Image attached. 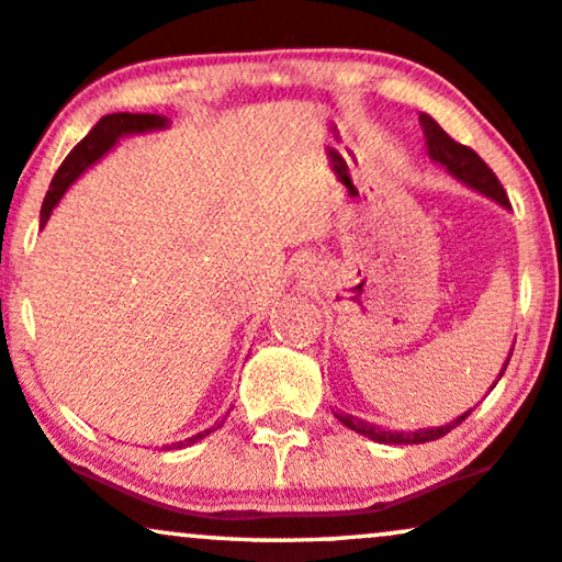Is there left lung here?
I'll use <instances>...</instances> for the list:
<instances>
[{"label":"left lung","mask_w":562,"mask_h":562,"mask_svg":"<svg viewBox=\"0 0 562 562\" xmlns=\"http://www.w3.org/2000/svg\"><path fill=\"white\" fill-rule=\"evenodd\" d=\"M420 128H424L426 144H428V155H431V160L445 165V168L450 170L454 178H460V181L468 183L471 189H476V191H481V194L492 196L494 202L510 207V200H507V191L503 189V183H499V178L494 176V170L484 160H481L476 151H473L471 147H465V144L454 142V138L447 134V131L441 128V125L434 121V117L420 115ZM507 362H510V358H507ZM507 362H505V368H507ZM505 368L499 371V379H503ZM494 384H497V381H494ZM334 415L347 428H352V431L362 434V437L379 441V445H424V441H437L439 437H445V434H450L454 426L463 424L468 415H471V411H468L465 415H460L458 420H452V424H447V426L424 428V431H405V434H402V431H384V428L366 424V420L355 418V415H347V413H334Z\"/></svg>","instance_id":"1"}]
</instances>
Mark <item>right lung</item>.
<instances>
[{
  "mask_svg": "<svg viewBox=\"0 0 562 562\" xmlns=\"http://www.w3.org/2000/svg\"><path fill=\"white\" fill-rule=\"evenodd\" d=\"M165 123L168 121H165L162 115H147V112H136V115L134 112H112V115H104L102 121H99L94 128H91L89 134H86L81 142L70 149V155L65 157L63 165L57 168V173H55V178H52L49 191H46L44 204H42V226L49 221V213L55 210L59 196L65 194V189H68L70 183L76 181V178L81 176L91 162H97L99 157H102L104 151H108L112 144L117 142V138L125 134H138V131L162 128ZM215 428H221V424L207 428V431L196 434V437H191L187 441H178V445H173V447L194 445V441H200L207 437V434H213Z\"/></svg>",
  "mask_w": 562,
  "mask_h": 562,
  "instance_id": "add662e5",
  "label": "right lung"
}]
</instances>
